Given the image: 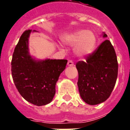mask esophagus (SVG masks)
Listing matches in <instances>:
<instances>
[{
  "mask_svg": "<svg viewBox=\"0 0 130 130\" xmlns=\"http://www.w3.org/2000/svg\"><path fill=\"white\" fill-rule=\"evenodd\" d=\"M67 65L68 66H69V67H71V66H73L74 65V63H73V62L72 61H68V62H67Z\"/></svg>",
  "mask_w": 130,
  "mask_h": 130,
  "instance_id": "esophagus-1",
  "label": "esophagus"
}]
</instances>
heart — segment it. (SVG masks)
Masks as SVG:
<instances>
[{
	"label": "heart",
	"instance_id": "obj_1",
	"mask_svg": "<svg viewBox=\"0 0 130 130\" xmlns=\"http://www.w3.org/2000/svg\"><path fill=\"white\" fill-rule=\"evenodd\" d=\"M63 44L74 46V53L77 57L84 58L91 55L97 44V36L92 31L78 29L66 34L62 38Z\"/></svg>",
	"mask_w": 130,
	"mask_h": 130
}]
</instances>
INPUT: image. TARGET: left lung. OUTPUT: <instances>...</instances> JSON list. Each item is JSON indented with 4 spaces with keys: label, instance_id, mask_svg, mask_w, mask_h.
<instances>
[{
    "label": "left lung",
    "instance_id": "left-lung-1",
    "mask_svg": "<svg viewBox=\"0 0 130 130\" xmlns=\"http://www.w3.org/2000/svg\"><path fill=\"white\" fill-rule=\"evenodd\" d=\"M103 37L107 35L103 33ZM78 71L77 86L84 102L95 105L105 102L111 95L117 80L118 63L115 49L109 40H105L86 61L76 64Z\"/></svg>",
    "mask_w": 130,
    "mask_h": 130
}]
</instances>
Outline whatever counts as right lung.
I'll return each mask as SVG.
<instances>
[{
    "mask_svg": "<svg viewBox=\"0 0 130 130\" xmlns=\"http://www.w3.org/2000/svg\"><path fill=\"white\" fill-rule=\"evenodd\" d=\"M36 30L22 34L11 61L13 82L19 94L27 102L43 106L53 101L55 85L67 63L65 59H36L30 55L29 38Z\"/></svg>",
    "mask_w": 130,
    "mask_h": 130,
    "instance_id": "add662e5",
    "label": "right lung"
}]
</instances>
